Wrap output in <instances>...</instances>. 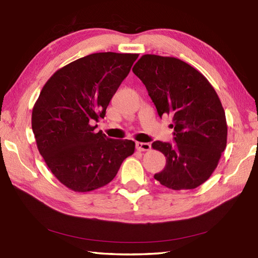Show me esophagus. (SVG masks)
Masks as SVG:
<instances>
[{
    "instance_id": "esophagus-1",
    "label": "esophagus",
    "mask_w": 258,
    "mask_h": 258,
    "mask_svg": "<svg viewBox=\"0 0 258 258\" xmlns=\"http://www.w3.org/2000/svg\"><path fill=\"white\" fill-rule=\"evenodd\" d=\"M136 148L138 151H148L151 149V145L148 142H136Z\"/></svg>"
}]
</instances>
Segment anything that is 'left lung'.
<instances>
[{"instance_id":"left-lung-1","label":"left lung","mask_w":258,"mask_h":258,"mask_svg":"<svg viewBox=\"0 0 258 258\" xmlns=\"http://www.w3.org/2000/svg\"><path fill=\"white\" fill-rule=\"evenodd\" d=\"M133 72L145 84L159 116L173 118L175 144H152L167 159L154 179L172 190L201 185L216 169L227 140L225 112L213 86L175 57L144 55Z\"/></svg>"}]
</instances>
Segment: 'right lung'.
<instances>
[{
    "label": "right lung",
    "mask_w": 258,
    "mask_h": 258,
    "mask_svg": "<svg viewBox=\"0 0 258 258\" xmlns=\"http://www.w3.org/2000/svg\"><path fill=\"white\" fill-rule=\"evenodd\" d=\"M138 54L107 51L82 57L54 73L33 107L37 149L57 180L75 192L108 184L123 160L135 152L133 140L95 133Z\"/></svg>",
    "instance_id": "add662e5"
}]
</instances>
